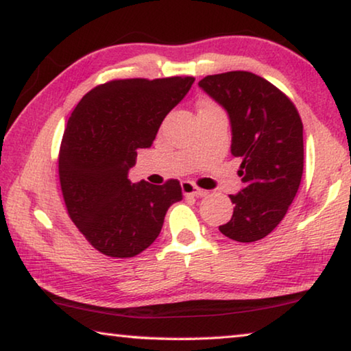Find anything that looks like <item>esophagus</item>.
<instances>
[{"label": "esophagus", "mask_w": 351, "mask_h": 351, "mask_svg": "<svg viewBox=\"0 0 351 351\" xmlns=\"http://www.w3.org/2000/svg\"><path fill=\"white\" fill-rule=\"evenodd\" d=\"M180 186H182V193L185 194V196H204V194H206V191L201 190V188H197L193 182L185 180L180 183Z\"/></svg>", "instance_id": "1"}]
</instances>
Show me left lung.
Wrapping results in <instances>:
<instances>
[{
	"mask_svg": "<svg viewBox=\"0 0 351 351\" xmlns=\"http://www.w3.org/2000/svg\"><path fill=\"white\" fill-rule=\"evenodd\" d=\"M199 88L228 112L230 152L241 158L243 188L219 232L240 243L262 240L281 223L303 176V122L276 86L251 72L208 75Z\"/></svg>",
	"mask_w": 351,
	"mask_h": 351,
	"instance_id": "8db88e82",
	"label": "left lung"
}]
</instances>
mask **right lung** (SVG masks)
Listing matches in <instances>:
<instances>
[{
	"label": "right lung",
	"mask_w": 351,
	"mask_h": 351,
	"mask_svg": "<svg viewBox=\"0 0 351 351\" xmlns=\"http://www.w3.org/2000/svg\"><path fill=\"white\" fill-rule=\"evenodd\" d=\"M193 77L114 80L86 94L69 117L59 180L69 217L97 251L133 257L154 243L165 215L182 201L179 180L133 183L136 150L147 149Z\"/></svg>",
	"instance_id": "add662e5"
}]
</instances>
